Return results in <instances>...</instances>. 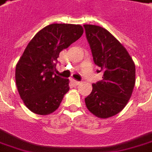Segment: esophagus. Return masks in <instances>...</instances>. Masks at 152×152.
<instances>
[{
  "instance_id": "34e87169",
  "label": "esophagus",
  "mask_w": 152,
  "mask_h": 152,
  "mask_svg": "<svg viewBox=\"0 0 152 152\" xmlns=\"http://www.w3.org/2000/svg\"><path fill=\"white\" fill-rule=\"evenodd\" d=\"M72 83L74 84V85H76V86H78V85H80V81H77V80H74V79L72 80Z\"/></svg>"
}]
</instances>
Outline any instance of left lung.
<instances>
[{
  "mask_svg": "<svg viewBox=\"0 0 152 152\" xmlns=\"http://www.w3.org/2000/svg\"><path fill=\"white\" fill-rule=\"evenodd\" d=\"M97 72L103 79L93 84L85 99L89 111L100 118L114 116L122 111L131 98L135 86V64L126 48L107 29L85 24Z\"/></svg>",
  "mask_w": 152,
  "mask_h": 152,
  "instance_id": "left-lung-1",
  "label": "left lung"
}]
</instances>
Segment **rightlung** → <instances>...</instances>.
Segmentation results:
<instances>
[{
    "mask_svg": "<svg viewBox=\"0 0 152 152\" xmlns=\"http://www.w3.org/2000/svg\"><path fill=\"white\" fill-rule=\"evenodd\" d=\"M80 24H52L35 34L15 67V82L20 98L33 113L54 112L69 91V80L54 72L61 50L83 34Z\"/></svg>",
    "mask_w": 152,
    "mask_h": 152,
    "instance_id": "right-lung-1",
    "label": "right lung"
}]
</instances>
